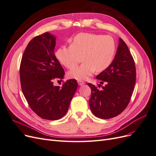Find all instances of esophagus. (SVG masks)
Wrapping results in <instances>:
<instances>
[{"instance_id": "esophagus-1", "label": "esophagus", "mask_w": 156, "mask_h": 156, "mask_svg": "<svg viewBox=\"0 0 156 156\" xmlns=\"http://www.w3.org/2000/svg\"><path fill=\"white\" fill-rule=\"evenodd\" d=\"M77 83H78V84H79V85H80V86H83V84H85V83L83 82V81H77Z\"/></svg>"}]
</instances>
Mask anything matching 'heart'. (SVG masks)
Here are the masks:
<instances>
[{
	"mask_svg": "<svg viewBox=\"0 0 156 156\" xmlns=\"http://www.w3.org/2000/svg\"><path fill=\"white\" fill-rule=\"evenodd\" d=\"M116 50L115 41L108 35L81 32L70 40V45L62 46L56 56L66 68L72 69L83 58V63L68 73L70 78L86 80L96 72L106 69L112 62Z\"/></svg>",
	"mask_w": 156,
	"mask_h": 156,
	"instance_id": "heart-1",
	"label": "heart"
}]
</instances>
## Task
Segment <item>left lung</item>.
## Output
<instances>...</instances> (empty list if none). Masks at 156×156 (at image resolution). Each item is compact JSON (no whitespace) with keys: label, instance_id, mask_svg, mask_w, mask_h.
Wrapping results in <instances>:
<instances>
[{"label":"left lung","instance_id":"1","mask_svg":"<svg viewBox=\"0 0 156 156\" xmlns=\"http://www.w3.org/2000/svg\"><path fill=\"white\" fill-rule=\"evenodd\" d=\"M96 79L100 80L101 84L105 82L106 84L99 90L94 84L88 83L92 91L89 100L91 111L102 119L120 115L128 105L136 81L134 60L121 38L114 60L109 66L97 75Z\"/></svg>","mask_w":156,"mask_h":156}]
</instances>
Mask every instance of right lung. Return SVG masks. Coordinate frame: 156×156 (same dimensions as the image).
I'll return each instance as SVG.
<instances>
[{
  "label": "right lung",
  "instance_id": "1",
  "mask_svg": "<svg viewBox=\"0 0 156 156\" xmlns=\"http://www.w3.org/2000/svg\"><path fill=\"white\" fill-rule=\"evenodd\" d=\"M55 45L56 37L49 32L34 37L23 53L20 70L22 91L31 109L49 120L66 115L77 88L75 79L62 87L53 85V80L63 79L65 73L55 55Z\"/></svg>",
  "mask_w": 156,
  "mask_h": 156
}]
</instances>
